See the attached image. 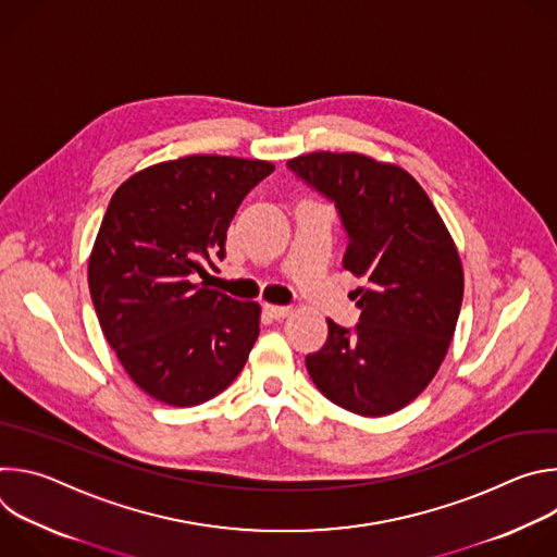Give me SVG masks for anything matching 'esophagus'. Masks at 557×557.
I'll list each match as a JSON object with an SVG mask.
<instances>
[{
  "instance_id": "1",
  "label": "esophagus",
  "mask_w": 557,
  "mask_h": 557,
  "mask_svg": "<svg viewBox=\"0 0 557 557\" xmlns=\"http://www.w3.org/2000/svg\"><path fill=\"white\" fill-rule=\"evenodd\" d=\"M264 310L273 317V320H284L286 314H290L293 308H290V306H280V304H267Z\"/></svg>"
}]
</instances>
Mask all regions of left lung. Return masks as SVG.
Here are the masks:
<instances>
[{"instance_id":"1","label":"left lung","mask_w":557,"mask_h":557,"mask_svg":"<svg viewBox=\"0 0 557 557\" xmlns=\"http://www.w3.org/2000/svg\"><path fill=\"white\" fill-rule=\"evenodd\" d=\"M288 168L335 200L348 231L344 269L361 322L333 320L324 348L306 357L312 383L359 417L399 412L430 385L462 304V264L430 196L404 168L359 151H310Z\"/></svg>"}]
</instances>
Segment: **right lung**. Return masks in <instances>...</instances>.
<instances>
[{
	"label": "right lung",
	"mask_w": 557,
	"mask_h": 557,
	"mask_svg": "<svg viewBox=\"0 0 557 557\" xmlns=\"http://www.w3.org/2000/svg\"><path fill=\"white\" fill-rule=\"evenodd\" d=\"M269 161L194 153L132 174L88 262L101 331L151 399L194 408L226 389L260 335L262 306L194 284L224 258L226 228Z\"/></svg>",
	"instance_id": "add662e5"
}]
</instances>
